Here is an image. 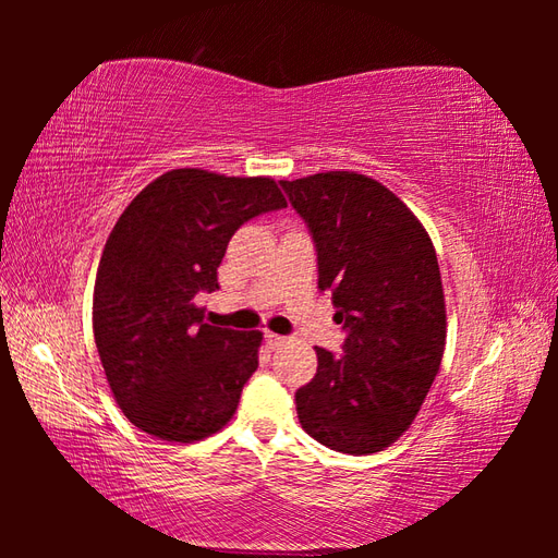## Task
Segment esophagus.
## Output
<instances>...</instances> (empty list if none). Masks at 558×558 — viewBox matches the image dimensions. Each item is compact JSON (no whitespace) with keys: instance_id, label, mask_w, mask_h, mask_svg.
Listing matches in <instances>:
<instances>
[{"instance_id":"obj_1","label":"esophagus","mask_w":558,"mask_h":558,"mask_svg":"<svg viewBox=\"0 0 558 558\" xmlns=\"http://www.w3.org/2000/svg\"><path fill=\"white\" fill-rule=\"evenodd\" d=\"M288 342V338L286 336H278V333H266V345H268V350H278L280 345H286Z\"/></svg>"}]
</instances>
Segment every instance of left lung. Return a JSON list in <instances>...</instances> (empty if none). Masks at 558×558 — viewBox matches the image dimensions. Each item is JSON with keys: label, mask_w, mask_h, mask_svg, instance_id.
<instances>
[{"label": "left lung", "mask_w": 558, "mask_h": 558, "mask_svg": "<svg viewBox=\"0 0 558 558\" xmlns=\"http://www.w3.org/2000/svg\"><path fill=\"white\" fill-rule=\"evenodd\" d=\"M316 244L318 288L348 330L340 357L316 348L302 386V429L330 450L378 453L417 417L441 366L446 302L434 244L402 201L357 172L286 182Z\"/></svg>", "instance_id": "1"}]
</instances>
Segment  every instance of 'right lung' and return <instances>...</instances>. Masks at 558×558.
Returning <instances> with one entry per match:
<instances>
[{
	"label": "right lung",
	"mask_w": 558,
	"mask_h": 558,
	"mask_svg": "<svg viewBox=\"0 0 558 558\" xmlns=\"http://www.w3.org/2000/svg\"><path fill=\"white\" fill-rule=\"evenodd\" d=\"M288 201L270 177L170 170L112 228L93 290V336L117 405L141 432L192 444L220 432L258 366L264 333L204 324L198 292L240 225Z\"/></svg>",
	"instance_id": "1"
}]
</instances>
